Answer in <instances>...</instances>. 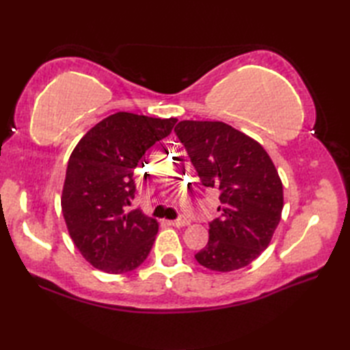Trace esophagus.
Returning a JSON list of instances; mask_svg holds the SVG:
<instances>
[{
  "mask_svg": "<svg viewBox=\"0 0 350 350\" xmlns=\"http://www.w3.org/2000/svg\"><path fill=\"white\" fill-rule=\"evenodd\" d=\"M170 226H174V227H185V226H189V219L187 217H182L179 219H174V221H170Z\"/></svg>",
  "mask_w": 350,
  "mask_h": 350,
  "instance_id": "1",
  "label": "esophagus"
}]
</instances>
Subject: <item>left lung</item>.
<instances>
[{"label":"left lung","instance_id":"8db88e82","mask_svg":"<svg viewBox=\"0 0 350 350\" xmlns=\"http://www.w3.org/2000/svg\"><path fill=\"white\" fill-rule=\"evenodd\" d=\"M174 132L203 187L218 192V218L209 242L196 254L207 269L248 266L269 245L281 219L282 183L257 141L222 122L183 120Z\"/></svg>","mask_w":350,"mask_h":350}]
</instances>
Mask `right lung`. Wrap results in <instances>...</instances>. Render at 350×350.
<instances>
[{
    "label": "right lung",
    "instance_id": "right-lung-1",
    "mask_svg": "<svg viewBox=\"0 0 350 350\" xmlns=\"http://www.w3.org/2000/svg\"><path fill=\"white\" fill-rule=\"evenodd\" d=\"M176 118L132 113L107 117L72 152L62 197L73 243L94 267L108 273L137 269L150 252L158 222L139 209L133 171L156 141L168 137Z\"/></svg>",
    "mask_w": 350,
    "mask_h": 350
}]
</instances>
